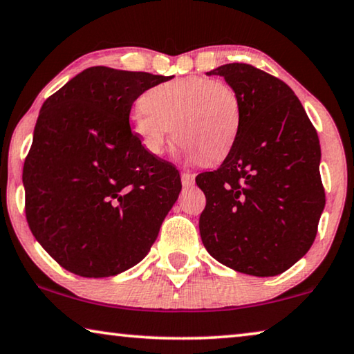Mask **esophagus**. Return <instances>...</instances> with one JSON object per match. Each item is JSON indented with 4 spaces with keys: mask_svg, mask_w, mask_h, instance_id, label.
Masks as SVG:
<instances>
[{
    "mask_svg": "<svg viewBox=\"0 0 354 354\" xmlns=\"http://www.w3.org/2000/svg\"><path fill=\"white\" fill-rule=\"evenodd\" d=\"M181 183H183L184 187H190L195 183V175H192V173H189V171H183L181 173Z\"/></svg>",
    "mask_w": 354,
    "mask_h": 354,
    "instance_id": "obj_1",
    "label": "esophagus"
}]
</instances>
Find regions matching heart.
I'll use <instances>...</instances> for the list:
<instances>
[{"instance_id": "1", "label": "heart", "mask_w": 354, "mask_h": 354, "mask_svg": "<svg viewBox=\"0 0 354 354\" xmlns=\"http://www.w3.org/2000/svg\"><path fill=\"white\" fill-rule=\"evenodd\" d=\"M131 116L132 131L149 154L160 157L173 140L189 160L217 164L236 143L243 110L225 82L203 77L175 78L153 86Z\"/></svg>"}]
</instances>
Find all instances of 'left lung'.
<instances>
[{
    "mask_svg": "<svg viewBox=\"0 0 354 354\" xmlns=\"http://www.w3.org/2000/svg\"><path fill=\"white\" fill-rule=\"evenodd\" d=\"M206 74L238 93L243 121L222 165L195 178L206 195L201 241L234 271L277 276L310 249L324 209L317 131L279 78L244 63Z\"/></svg>",
    "mask_w": 354,
    "mask_h": 354,
    "instance_id": "left-lung-1",
    "label": "left lung"
}]
</instances>
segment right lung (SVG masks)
Segmentation results:
<instances>
[{"label":"right lung","mask_w":354,"mask_h":354,"mask_svg":"<svg viewBox=\"0 0 354 354\" xmlns=\"http://www.w3.org/2000/svg\"><path fill=\"white\" fill-rule=\"evenodd\" d=\"M170 78L88 67L39 111L24 165L26 221L67 271L116 276L154 244L181 178L143 148L129 115L140 94Z\"/></svg>","instance_id":"obj_1"}]
</instances>
